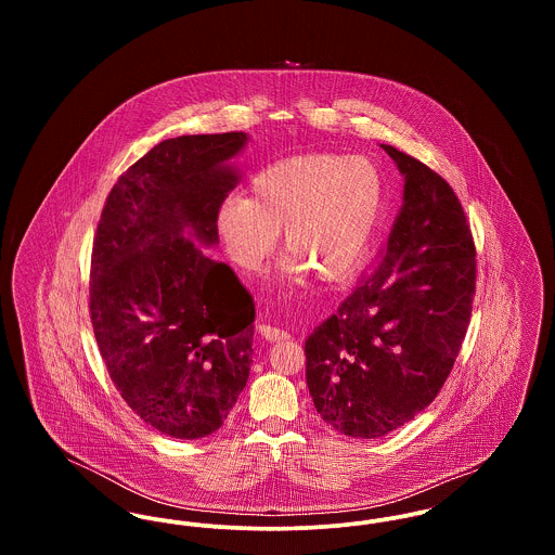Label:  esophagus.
Masks as SVG:
<instances>
[{
	"label": "esophagus",
	"mask_w": 555,
	"mask_h": 555,
	"mask_svg": "<svg viewBox=\"0 0 555 555\" xmlns=\"http://www.w3.org/2000/svg\"><path fill=\"white\" fill-rule=\"evenodd\" d=\"M258 333L264 337L266 341L274 344V341H287L291 335L287 331H281L276 326H270V324H258Z\"/></svg>",
	"instance_id": "34e87169"
}]
</instances>
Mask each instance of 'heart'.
I'll return each instance as SVG.
<instances>
[{"label":"heart","mask_w":555,"mask_h":555,"mask_svg":"<svg viewBox=\"0 0 555 555\" xmlns=\"http://www.w3.org/2000/svg\"><path fill=\"white\" fill-rule=\"evenodd\" d=\"M385 211V179L374 162L341 154H301L268 164L249 185V199L231 195L216 210L224 254L243 272H258L279 243L289 254L279 281L317 272L339 283L356 274Z\"/></svg>","instance_id":"obj_1"}]
</instances>
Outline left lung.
Listing matches in <instances>:
<instances>
[{
  "mask_svg": "<svg viewBox=\"0 0 555 555\" xmlns=\"http://www.w3.org/2000/svg\"><path fill=\"white\" fill-rule=\"evenodd\" d=\"M403 204L378 262L306 339V383L322 421L378 439L441 391L475 297V241L453 189L423 162L380 145Z\"/></svg>",
  "mask_w": 555,
  "mask_h": 555,
  "instance_id": "8db88e82",
  "label": "left lung"
}]
</instances>
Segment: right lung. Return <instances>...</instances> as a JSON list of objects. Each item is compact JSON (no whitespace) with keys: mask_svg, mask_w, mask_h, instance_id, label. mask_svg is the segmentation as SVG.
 I'll use <instances>...</instances> for the list:
<instances>
[{"mask_svg":"<svg viewBox=\"0 0 555 555\" xmlns=\"http://www.w3.org/2000/svg\"><path fill=\"white\" fill-rule=\"evenodd\" d=\"M247 132L166 139L107 195L91 258V322L107 372L143 423L175 439L218 430L254 356V301L218 245Z\"/></svg>","mask_w":555,"mask_h":555,"instance_id":"right-lung-1","label":"right lung"}]
</instances>
